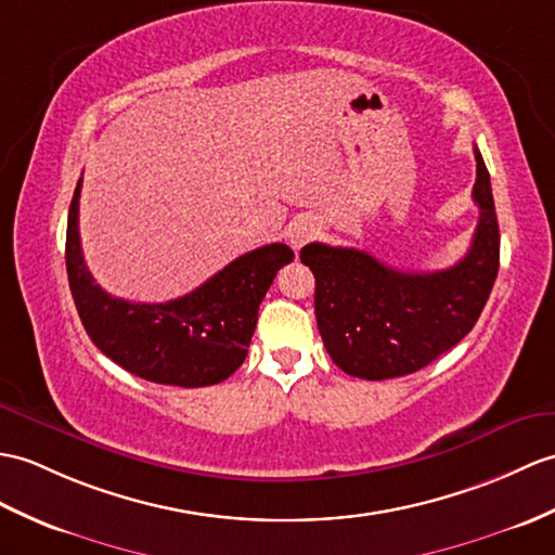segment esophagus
Segmentation results:
<instances>
[{
	"instance_id": "1",
	"label": "esophagus",
	"mask_w": 555,
	"mask_h": 555,
	"mask_svg": "<svg viewBox=\"0 0 555 555\" xmlns=\"http://www.w3.org/2000/svg\"><path fill=\"white\" fill-rule=\"evenodd\" d=\"M319 231L321 227L314 217H298L288 229V243L293 246V250H300L305 243L319 236Z\"/></svg>"
}]
</instances>
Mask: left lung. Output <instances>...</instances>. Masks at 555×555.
Masks as SVG:
<instances>
[{
	"label": "left lung",
	"instance_id": "1",
	"mask_svg": "<svg viewBox=\"0 0 555 555\" xmlns=\"http://www.w3.org/2000/svg\"><path fill=\"white\" fill-rule=\"evenodd\" d=\"M473 201L480 219L470 250L440 272H399L357 248L309 243L300 260L317 279V326L345 373L385 380L414 373L463 340L478 321L499 272V222L478 149Z\"/></svg>",
	"mask_w": 555,
	"mask_h": 555
}]
</instances>
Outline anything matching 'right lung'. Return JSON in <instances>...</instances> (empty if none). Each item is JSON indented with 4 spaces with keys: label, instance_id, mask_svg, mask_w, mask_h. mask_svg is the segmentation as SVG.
I'll return each instance as SVG.
<instances>
[{
    "label": "right lung",
    "instance_id": "right-lung-1",
    "mask_svg": "<svg viewBox=\"0 0 555 555\" xmlns=\"http://www.w3.org/2000/svg\"><path fill=\"white\" fill-rule=\"evenodd\" d=\"M80 189L82 179L68 210L66 269L87 336L115 364L151 383L203 388L229 378L246 359L257 309L293 250L283 243L250 250L177 300L149 305L113 298L85 264Z\"/></svg>",
    "mask_w": 555,
    "mask_h": 555
}]
</instances>
